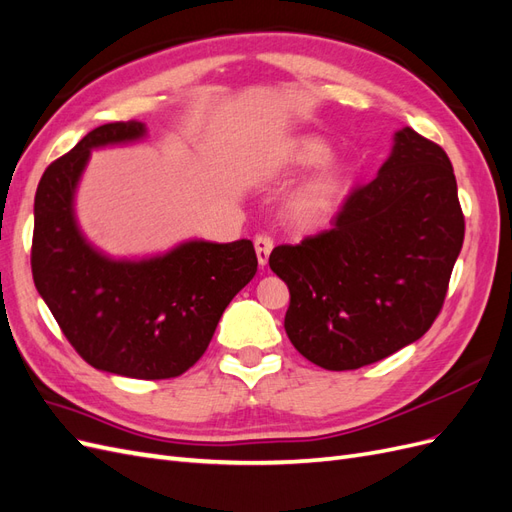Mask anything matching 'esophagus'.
<instances>
[{
    "instance_id": "esophagus-1",
    "label": "esophagus",
    "mask_w": 512,
    "mask_h": 512,
    "mask_svg": "<svg viewBox=\"0 0 512 512\" xmlns=\"http://www.w3.org/2000/svg\"><path fill=\"white\" fill-rule=\"evenodd\" d=\"M254 247H256V256H258L260 267H265L269 262V254L273 250V239L267 237V235H256Z\"/></svg>"
}]
</instances>
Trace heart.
Masks as SVG:
<instances>
[{
    "mask_svg": "<svg viewBox=\"0 0 512 512\" xmlns=\"http://www.w3.org/2000/svg\"><path fill=\"white\" fill-rule=\"evenodd\" d=\"M327 158L329 147L318 138H299L284 151L282 164L288 168H312ZM339 190H342V170L337 166H324L292 194L288 203L290 220L299 226L322 224L331 215Z\"/></svg>",
    "mask_w": 512,
    "mask_h": 512,
    "instance_id": "obj_1",
    "label": "heart"
}]
</instances>
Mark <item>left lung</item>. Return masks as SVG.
Listing matches in <instances>:
<instances>
[{"label": "left lung", "instance_id": "8db88e82", "mask_svg": "<svg viewBox=\"0 0 512 512\" xmlns=\"http://www.w3.org/2000/svg\"><path fill=\"white\" fill-rule=\"evenodd\" d=\"M463 232L446 151L399 130L389 160L350 192L333 228L269 256L290 290L284 329L292 346L344 371L421 339L442 309Z\"/></svg>", "mask_w": 512, "mask_h": 512}]
</instances>
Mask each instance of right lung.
Here are the masks:
<instances>
[{"instance_id": "obj_1", "label": "right lung", "mask_w": 512, "mask_h": 512, "mask_svg": "<svg viewBox=\"0 0 512 512\" xmlns=\"http://www.w3.org/2000/svg\"><path fill=\"white\" fill-rule=\"evenodd\" d=\"M141 121L91 130L38 183L32 273L72 348L108 374L177 378L205 354L232 297L256 275L250 239L185 241L164 256L113 260L87 243L74 218V192L96 147L132 143Z\"/></svg>"}]
</instances>
